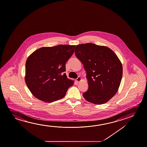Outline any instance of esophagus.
<instances>
[{
  "label": "esophagus",
  "mask_w": 147,
  "mask_h": 147,
  "mask_svg": "<svg viewBox=\"0 0 147 147\" xmlns=\"http://www.w3.org/2000/svg\"><path fill=\"white\" fill-rule=\"evenodd\" d=\"M80 81H82V78L80 77H77V78L76 79V82H80Z\"/></svg>",
  "instance_id": "1"
}]
</instances>
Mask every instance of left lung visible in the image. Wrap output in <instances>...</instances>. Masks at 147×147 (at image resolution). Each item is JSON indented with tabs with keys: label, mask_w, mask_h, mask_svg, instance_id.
I'll return each mask as SVG.
<instances>
[{
	"label": "left lung",
	"mask_w": 147,
	"mask_h": 147,
	"mask_svg": "<svg viewBox=\"0 0 147 147\" xmlns=\"http://www.w3.org/2000/svg\"><path fill=\"white\" fill-rule=\"evenodd\" d=\"M75 55L87 72L89 89L84 98L92 104L106 103L118 91L123 76V66L111 49L92 43L80 44Z\"/></svg>",
	"instance_id": "left-lung-1"
}]
</instances>
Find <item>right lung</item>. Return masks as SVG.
Wrapping results in <instances>:
<instances>
[{
    "instance_id": "obj_1",
    "label": "right lung",
    "mask_w": 147,
    "mask_h": 147,
    "mask_svg": "<svg viewBox=\"0 0 147 147\" xmlns=\"http://www.w3.org/2000/svg\"><path fill=\"white\" fill-rule=\"evenodd\" d=\"M75 45L42 47L32 53L26 63L25 82L33 95L52 102L63 98L74 81L65 73V63L74 52Z\"/></svg>"
}]
</instances>
